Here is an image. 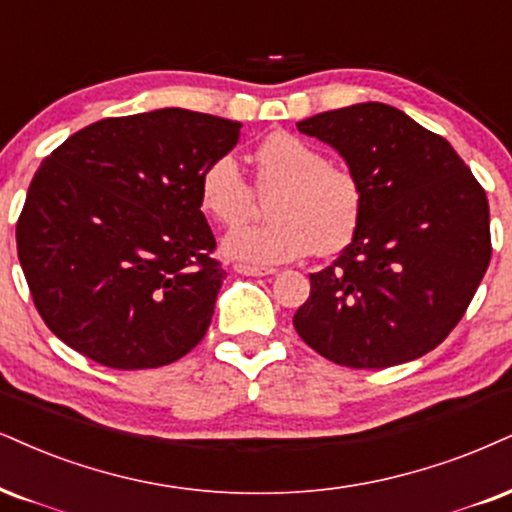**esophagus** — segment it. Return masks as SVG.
<instances>
[{"mask_svg": "<svg viewBox=\"0 0 512 512\" xmlns=\"http://www.w3.org/2000/svg\"><path fill=\"white\" fill-rule=\"evenodd\" d=\"M235 270L239 275H251V277H266V275H275L273 268H258V266H246V263H237Z\"/></svg>", "mask_w": 512, "mask_h": 512, "instance_id": "34e87169", "label": "esophagus"}]
</instances>
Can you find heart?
Returning a JSON list of instances; mask_svg holds the SVG:
<instances>
[{
    "instance_id": "heart-1",
    "label": "heart",
    "mask_w": 512,
    "mask_h": 512,
    "mask_svg": "<svg viewBox=\"0 0 512 512\" xmlns=\"http://www.w3.org/2000/svg\"><path fill=\"white\" fill-rule=\"evenodd\" d=\"M256 182L275 189L263 225H246L223 239V251L254 266L296 261L318 249L330 256L356 235L363 216V185L346 166L327 163L315 144L275 132L254 154ZM201 208L227 227L242 223L254 192L235 156L223 154L208 163L199 178Z\"/></svg>"
}]
</instances>
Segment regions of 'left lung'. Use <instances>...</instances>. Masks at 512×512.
Returning a JSON list of instances; mask_svg holds the SVG:
<instances>
[{"mask_svg":"<svg viewBox=\"0 0 512 512\" xmlns=\"http://www.w3.org/2000/svg\"><path fill=\"white\" fill-rule=\"evenodd\" d=\"M339 151L363 185L342 256L311 275L299 337L346 368L415 361L449 337L489 268V201L444 137L380 102L296 123Z\"/></svg>","mask_w":512,"mask_h":512,"instance_id":"8db88e82","label":"left lung"}]
</instances>
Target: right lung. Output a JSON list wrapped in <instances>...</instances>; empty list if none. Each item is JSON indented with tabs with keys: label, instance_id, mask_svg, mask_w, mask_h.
<instances>
[{
	"label": "right lung",
	"instance_id": "1",
	"mask_svg": "<svg viewBox=\"0 0 512 512\" xmlns=\"http://www.w3.org/2000/svg\"><path fill=\"white\" fill-rule=\"evenodd\" d=\"M242 123L187 109L104 118L37 168L16 225L37 313L63 344L118 370L197 346L227 275L199 201Z\"/></svg>",
	"mask_w": 512,
	"mask_h": 512
}]
</instances>
